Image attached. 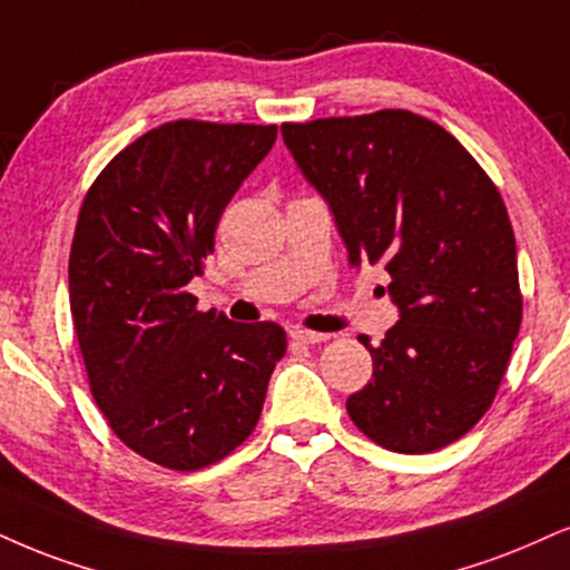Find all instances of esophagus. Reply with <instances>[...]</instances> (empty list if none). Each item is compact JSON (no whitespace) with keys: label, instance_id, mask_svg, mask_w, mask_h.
Masks as SVG:
<instances>
[{"label":"esophagus","instance_id":"obj_1","mask_svg":"<svg viewBox=\"0 0 570 570\" xmlns=\"http://www.w3.org/2000/svg\"><path fill=\"white\" fill-rule=\"evenodd\" d=\"M291 338L296 341V343H325L330 335H325V333H314V330H304V327H296V330H291Z\"/></svg>","mask_w":570,"mask_h":570}]
</instances>
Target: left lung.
Instances as JSON below:
<instances>
[{"label":"left lung","mask_w":570,"mask_h":570,"mask_svg":"<svg viewBox=\"0 0 570 570\" xmlns=\"http://www.w3.org/2000/svg\"><path fill=\"white\" fill-rule=\"evenodd\" d=\"M304 177L333 210L354 269L381 264L399 322L351 393L377 446L425 454L487 414L523 317L504 200L456 139L410 110L283 124Z\"/></svg>","instance_id":"8db88e82"}]
</instances>
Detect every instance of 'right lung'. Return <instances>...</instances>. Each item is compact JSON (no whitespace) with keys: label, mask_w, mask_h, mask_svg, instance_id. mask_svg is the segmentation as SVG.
<instances>
[{"label":"right lung","mask_w":570,"mask_h":570,"mask_svg":"<svg viewBox=\"0 0 570 570\" xmlns=\"http://www.w3.org/2000/svg\"><path fill=\"white\" fill-rule=\"evenodd\" d=\"M277 139V126L179 118L135 139L91 181L68 258L70 317L114 433L160 468H208L253 433L285 330L198 312L187 283Z\"/></svg>","instance_id":"add662e5"}]
</instances>
